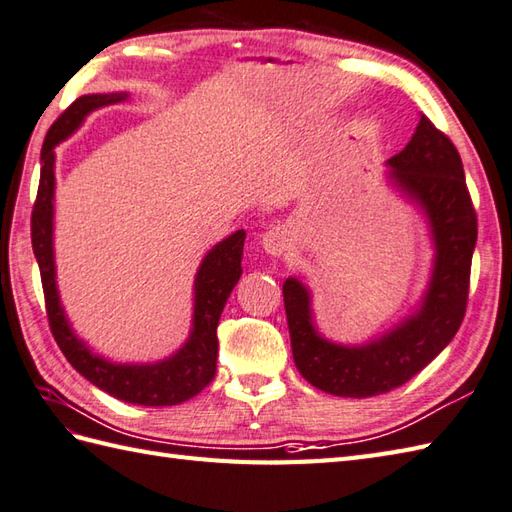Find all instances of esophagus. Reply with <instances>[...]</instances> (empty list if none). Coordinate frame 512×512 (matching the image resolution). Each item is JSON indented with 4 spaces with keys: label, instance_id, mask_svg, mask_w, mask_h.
Listing matches in <instances>:
<instances>
[{
    "label": "esophagus",
    "instance_id": "esophagus-1",
    "mask_svg": "<svg viewBox=\"0 0 512 512\" xmlns=\"http://www.w3.org/2000/svg\"><path fill=\"white\" fill-rule=\"evenodd\" d=\"M291 232L287 230L285 225H274L269 227V230L260 236V245H263V249L267 254L271 256H282L287 252V249L291 247Z\"/></svg>",
    "mask_w": 512,
    "mask_h": 512
}]
</instances>
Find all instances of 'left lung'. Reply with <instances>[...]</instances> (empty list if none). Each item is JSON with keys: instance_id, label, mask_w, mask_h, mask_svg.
I'll return each mask as SVG.
<instances>
[{"instance_id": "obj_1", "label": "left lung", "mask_w": 512, "mask_h": 512, "mask_svg": "<svg viewBox=\"0 0 512 512\" xmlns=\"http://www.w3.org/2000/svg\"><path fill=\"white\" fill-rule=\"evenodd\" d=\"M390 184L425 212L434 238V269L418 309L388 333L361 346L335 344L317 333L311 291L298 278L282 285L295 368L317 390L368 399L410 381L451 342L469 300L478 217L460 153L427 116L401 153L388 160Z\"/></svg>"}]
</instances>
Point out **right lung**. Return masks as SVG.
I'll return each instance as SVG.
<instances>
[{
    "label": "right lung",
    "mask_w": 512,
    "mask_h": 512,
    "mask_svg": "<svg viewBox=\"0 0 512 512\" xmlns=\"http://www.w3.org/2000/svg\"><path fill=\"white\" fill-rule=\"evenodd\" d=\"M129 94H89L74 100L59 120H56L41 149V179L37 201L32 208V249L37 256L41 285L45 295L50 331L59 344L65 359L72 363L96 388L107 392L124 403L164 407L184 403L199 394L214 379L217 372L219 339L217 326L223 306L243 274L241 258L245 232L238 230L214 245L201 260L195 278V313H192V331L188 342L175 355L155 363H113L96 355L78 339L67 322L65 311L56 289L54 267V146L81 127L85 116L98 107L127 100Z\"/></svg>",
    "instance_id": "obj_1"
}]
</instances>
